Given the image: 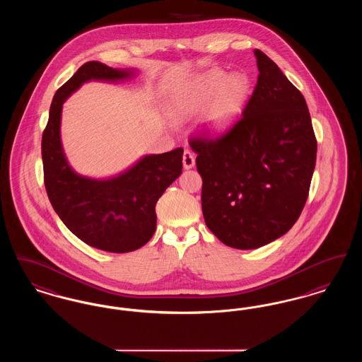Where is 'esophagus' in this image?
<instances>
[{
  "instance_id": "34e87169",
  "label": "esophagus",
  "mask_w": 362,
  "mask_h": 362,
  "mask_svg": "<svg viewBox=\"0 0 362 362\" xmlns=\"http://www.w3.org/2000/svg\"><path fill=\"white\" fill-rule=\"evenodd\" d=\"M194 165H195V156L191 151H185V153H183V167L186 170H189Z\"/></svg>"
}]
</instances>
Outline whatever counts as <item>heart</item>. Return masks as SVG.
Instances as JSON below:
<instances>
[{
    "label": "heart",
    "mask_w": 362,
    "mask_h": 362,
    "mask_svg": "<svg viewBox=\"0 0 362 362\" xmlns=\"http://www.w3.org/2000/svg\"><path fill=\"white\" fill-rule=\"evenodd\" d=\"M250 81L243 73L225 74L224 70L209 69L199 74L173 103V112L183 118L198 112L207 103L206 127L210 132H223L229 127L245 104Z\"/></svg>",
    "instance_id": "obj_1"
}]
</instances>
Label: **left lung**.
<instances>
[{
    "label": "left lung",
    "mask_w": 362,
    "mask_h": 362,
    "mask_svg": "<svg viewBox=\"0 0 362 362\" xmlns=\"http://www.w3.org/2000/svg\"><path fill=\"white\" fill-rule=\"evenodd\" d=\"M240 119L221 136L189 138L202 213L225 245L254 250L285 235L310 194L317 142L301 92L264 52Z\"/></svg>",
    "instance_id": "1"
}]
</instances>
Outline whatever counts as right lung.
Returning a JSON list of instances; mask_svg holds the SVG:
<instances>
[{
  "mask_svg": "<svg viewBox=\"0 0 362 362\" xmlns=\"http://www.w3.org/2000/svg\"><path fill=\"white\" fill-rule=\"evenodd\" d=\"M130 71L89 61L52 99L42 136L45 187L55 213L80 240L108 252H130L145 245L156 230V204L182 173L183 148L145 156L134 167L107 180L80 176L68 164L59 136L62 104L88 80H121Z\"/></svg>",
  "mask_w": 362,
  "mask_h": 362,
  "instance_id": "right-lung-1",
  "label": "right lung"
}]
</instances>
